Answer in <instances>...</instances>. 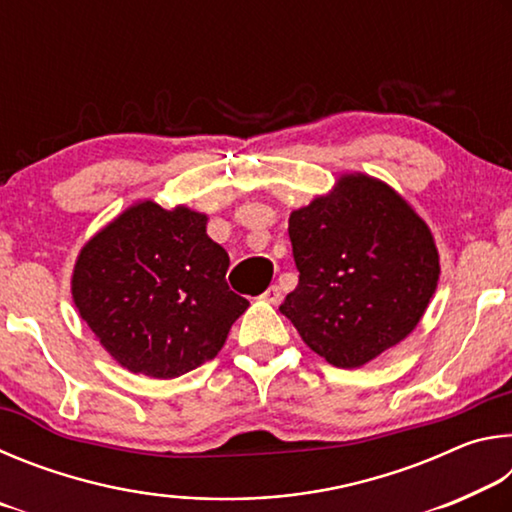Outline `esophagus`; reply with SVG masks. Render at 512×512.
<instances>
[{"label": "esophagus", "instance_id": "1", "mask_svg": "<svg viewBox=\"0 0 512 512\" xmlns=\"http://www.w3.org/2000/svg\"><path fill=\"white\" fill-rule=\"evenodd\" d=\"M262 300H266V302H271V305H280V300H282V289L280 287H268L264 293H262Z\"/></svg>", "mask_w": 512, "mask_h": 512}]
</instances>
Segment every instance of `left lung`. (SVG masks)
I'll list each match as a JSON object with an SVG mask.
<instances>
[{"mask_svg": "<svg viewBox=\"0 0 512 512\" xmlns=\"http://www.w3.org/2000/svg\"><path fill=\"white\" fill-rule=\"evenodd\" d=\"M298 287L280 311L311 350L359 368L409 336L438 287V250L413 207L377 178L341 176L289 216Z\"/></svg>", "mask_w": 512, "mask_h": 512, "instance_id": "obj_1", "label": "left lung"}]
</instances>
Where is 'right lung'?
I'll use <instances>...</instances> for the list:
<instances>
[{"mask_svg":"<svg viewBox=\"0 0 512 512\" xmlns=\"http://www.w3.org/2000/svg\"><path fill=\"white\" fill-rule=\"evenodd\" d=\"M207 216L142 201L83 246L72 275L81 318L119 366L173 379L223 348L248 300L225 282L230 257Z\"/></svg>","mask_w":512,"mask_h":512,"instance_id":"1","label":"right lung"}]
</instances>
